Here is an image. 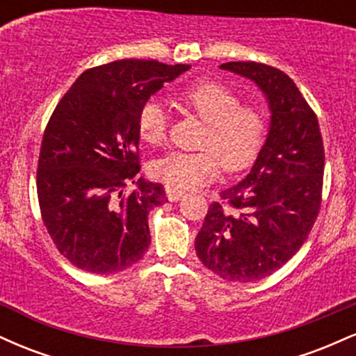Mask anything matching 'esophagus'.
I'll use <instances>...</instances> for the list:
<instances>
[{"mask_svg":"<svg viewBox=\"0 0 356 356\" xmlns=\"http://www.w3.org/2000/svg\"><path fill=\"white\" fill-rule=\"evenodd\" d=\"M165 194H167V199H169L170 202H177V201H181V199L184 197V192L182 191L170 189V187H167Z\"/></svg>","mask_w":356,"mask_h":356,"instance_id":"esophagus-1","label":"esophagus"}]
</instances>
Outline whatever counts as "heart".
Here are the masks:
<instances>
[{
    "instance_id": "heart-1",
    "label": "heart",
    "mask_w": 356,
    "mask_h": 356,
    "mask_svg": "<svg viewBox=\"0 0 356 356\" xmlns=\"http://www.w3.org/2000/svg\"><path fill=\"white\" fill-rule=\"evenodd\" d=\"M187 112L206 124L201 152H172L157 159L150 172L175 191L197 189L218 177L220 165L227 172H241L252 165L266 138V112L254 104H243L239 93L219 83L202 80L179 93ZM137 129L142 142L161 145L167 137V113L155 100L138 110Z\"/></svg>"
}]
</instances>
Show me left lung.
<instances>
[{
	"mask_svg": "<svg viewBox=\"0 0 356 356\" xmlns=\"http://www.w3.org/2000/svg\"><path fill=\"white\" fill-rule=\"evenodd\" d=\"M219 68L254 81L271 122L251 172L209 206L195 252L222 280L251 283L288 263L308 238L321 206L325 149L316 115L284 72L256 61Z\"/></svg>",
	"mask_w": 356,
	"mask_h": 356,
	"instance_id": "1",
	"label": "left lung"
}]
</instances>
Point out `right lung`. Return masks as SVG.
I'll use <instances>...</instances> for the list:
<instances>
[{"label":"right lung","instance_id":"obj_1","mask_svg":"<svg viewBox=\"0 0 356 356\" xmlns=\"http://www.w3.org/2000/svg\"><path fill=\"white\" fill-rule=\"evenodd\" d=\"M191 65L117 60L85 70L53 110L40 149L42 218L73 266L124 271L150 244L147 216L167 201L162 184L138 179V110ZM129 181L138 189L124 194Z\"/></svg>","mask_w":356,"mask_h":356}]
</instances>
